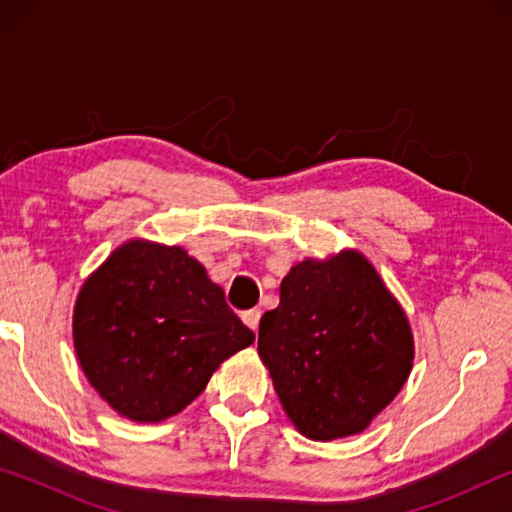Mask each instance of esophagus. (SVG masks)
<instances>
[{"instance_id":"obj_1","label":"esophagus","mask_w":512,"mask_h":512,"mask_svg":"<svg viewBox=\"0 0 512 512\" xmlns=\"http://www.w3.org/2000/svg\"><path fill=\"white\" fill-rule=\"evenodd\" d=\"M259 318H262V311H259V309H248V311H244V314H241V320H244V323L250 329H253V332H257Z\"/></svg>"}]
</instances>
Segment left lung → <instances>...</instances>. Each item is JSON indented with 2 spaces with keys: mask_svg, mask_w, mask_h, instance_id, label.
Listing matches in <instances>:
<instances>
[{
  "mask_svg": "<svg viewBox=\"0 0 512 512\" xmlns=\"http://www.w3.org/2000/svg\"><path fill=\"white\" fill-rule=\"evenodd\" d=\"M257 352L282 409L311 440L361 433L402 391L413 334L400 302L357 250L305 259L259 320Z\"/></svg>",
  "mask_w": 512,
  "mask_h": 512,
  "instance_id": "1",
  "label": "left lung"
}]
</instances>
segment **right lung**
<instances>
[{"instance_id": "add662e5", "label": "right lung", "mask_w": 512, "mask_h": 512, "mask_svg": "<svg viewBox=\"0 0 512 512\" xmlns=\"http://www.w3.org/2000/svg\"><path fill=\"white\" fill-rule=\"evenodd\" d=\"M253 341L201 262L180 246L144 239L119 246L85 280L74 307L85 377L135 422L183 411L212 372Z\"/></svg>"}]
</instances>
